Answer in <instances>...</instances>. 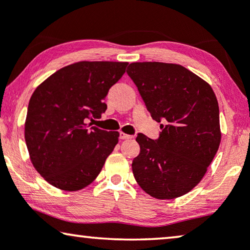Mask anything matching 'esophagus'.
<instances>
[{"mask_svg":"<svg viewBox=\"0 0 250 250\" xmlns=\"http://www.w3.org/2000/svg\"><path fill=\"white\" fill-rule=\"evenodd\" d=\"M132 138H133L132 135L125 134V133H123V132L119 133V139H121V140H128V139H132Z\"/></svg>","mask_w":250,"mask_h":250,"instance_id":"34e87169","label":"esophagus"}]
</instances>
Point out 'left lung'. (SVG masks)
<instances>
[{"label":"left lung","mask_w":250,"mask_h":250,"mask_svg":"<svg viewBox=\"0 0 250 250\" xmlns=\"http://www.w3.org/2000/svg\"><path fill=\"white\" fill-rule=\"evenodd\" d=\"M127 75L151 117L162 122L159 138L139 133L141 151L132 163L139 186L157 199L192 190L206 173L221 142L220 110L209 84L175 63L133 62Z\"/></svg>","instance_id":"1"}]
</instances>
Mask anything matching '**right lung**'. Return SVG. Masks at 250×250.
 <instances>
[{"label":"right lung","mask_w":250,"mask_h":250,"mask_svg":"<svg viewBox=\"0 0 250 250\" xmlns=\"http://www.w3.org/2000/svg\"><path fill=\"white\" fill-rule=\"evenodd\" d=\"M127 62L81 61L44 81L29 100L25 140L37 172L58 189L76 191L93 182L118 142V132L90 121L107 109L104 99Z\"/></svg>","instance_id":"add662e5"}]
</instances>
